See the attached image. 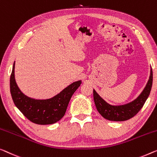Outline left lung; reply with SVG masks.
<instances>
[{
    "instance_id": "8db88e82",
    "label": "left lung",
    "mask_w": 157,
    "mask_h": 157,
    "mask_svg": "<svg viewBox=\"0 0 157 157\" xmlns=\"http://www.w3.org/2000/svg\"><path fill=\"white\" fill-rule=\"evenodd\" d=\"M153 74L151 68L150 76L145 87L135 100L123 105H111L104 100L94 90H93L94 101L99 113L105 119L111 121H124L134 117L144 106L148 98L152 86Z\"/></svg>"
}]
</instances>
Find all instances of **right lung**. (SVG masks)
Listing matches in <instances>:
<instances>
[{"instance_id": "1", "label": "right lung", "mask_w": 157, "mask_h": 157, "mask_svg": "<svg viewBox=\"0 0 157 157\" xmlns=\"http://www.w3.org/2000/svg\"><path fill=\"white\" fill-rule=\"evenodd\" d=\"M15 63L10 75V87L16 107L28 120L39 125H49L60 121L64 116L70 100L82 81L74 82L50 99H35L24 94L18 87L15 78Z\"/></svg>"}]
</instances>
